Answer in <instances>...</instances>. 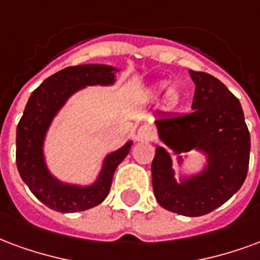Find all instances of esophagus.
<instances>
[{"mask_svg": "<svg viewBox=\"0 0 260 260\" xmlns=\"http://www.w3.org/2000/svg\"><path fill=\"white\" fill-rule=\"evenodd\" d=\"M154 138V132L150 125H142L139 129L136 131V139L139 140H151Z\"/></svg>", "mask_w": 260, "mask_h": 260, "instance_id": "1", "label": "esophagus"}]
</instances>
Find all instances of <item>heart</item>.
<instances>
[{
	"instance_id": "heart-1",
	"label": "heart",
	"mask_w": 260,
	"mask_h": 260,
	"mask_svg": "<svg viewBox=\"0 0 260 260\" xmlns=\"http://www.w3.org/2000/svg\"><path fill=\"white\" fill-rule=\"evenodd\" d=\"M179 101H180V92L176 88H169L168 91H167V95H165V103H167V106L178 105Z\"/></svg>"
}]
</instances>
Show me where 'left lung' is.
I'll use <instances>...</instances> for the list:
<instances>
[{
    "mask_svg": "<svg viewBox=\"0 0 260 260\" xmlns=\"http://www.w3.org/2000/svg\"><path fill=\"white\" fill-rule=\"evenodd\" d=\"M196 84L189 114L159 115L155 126L159 140L178 154L197 150L205 165L197 174L175 179L172 158L162 146L155 147L151 182L162 208L183 216L212 212L237 193L247 178L251 138L243 107L226 85L211 74L190 70Z\"/></svg>",
    "mask_w": 260,
    "mask_h": 260,
    "instance_id": "8db88e82",
    "label": "left lung"
}]
</instances>
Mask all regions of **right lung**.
Returning a JSON list of instances; mask_svg holds the SVG:
<instances>
[{"label":"right lung","mask_w":260,"mask_h":260,"mask_svg":"<svg viewBox=\"0 0 260 260\" xmlns=\"http://www.w3.org/2000/svg\"><path fill=\"white\" fill-rule=\"evenodd\" d=\"M118 69L107 64L66 67L48 77L28 98L16 129V165L23 182L42 204L57 212H78L93 208L110 191L117 167L128 155L132 140L106 155L93 183H64L48 169L44 143L52 121L66 102L82 88L113 85Z\"/></svg>","instance_id":"add662e5"}]
</instances>
